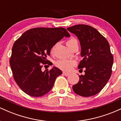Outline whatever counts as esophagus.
I'll return each mask as SVG.
<instances>
[{"label":"esophagus","mask_w":121,"mask_h":121,"mask_svg":"<svg viewBox=\"0 0 121 121\" xmlns=\"http://www.w3.org/2000/svg\"><path fill=\"white\" fill-rule=\"evenodd\" d=\"M63 74L65 75V76H69V73H66V72H63Z\"/></svg>","instance_id":"obj_1"}]
</instances>
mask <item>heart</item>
<instances>
[{"label":"heart","mask_w":121,"mask_h":121,"mask_svg":"<svg viewBox=\"0 0 121 121\" xmlns=\"http://www.w3.org/2000/svg\"><path fill=\"white\" fill-rule=\"evenodd\" d=\"M77 41V40L74 37H72L69 40H68L66 42V45L68 47H69L70 45L74 41ZM55 49V47L52 49L51 52L53 53L54 52V50ZM76 65V62L74 60H60L56 62V65L57 67L61 69L64 71H70L71 69L73 68V66Z\"/></svg>","instance_id":"b5f03b06"}]
</instances>
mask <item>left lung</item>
I'll return each mask as SVG.
<instances>
[{"mask_svg": "<svg viewBox=\"0 0 121 121\" xmlns=\"http://www.w3.org/2000/svg\"><path fill=\"white\" fill-rule=\"evenodd\" d=\"M78 37L83 59L78 68L85 74L72 87L76 94L91 97L100 91L106 85L112 73L113 56L108 40L96 29L85 24H78L67 28Z\"/></svg>", "mask_w": 121, "mask_h": 121, "instance_id": "left-lung-1", "label": "left lung"}]
</instances>
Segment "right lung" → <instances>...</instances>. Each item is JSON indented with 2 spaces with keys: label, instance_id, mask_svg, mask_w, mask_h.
<instances>
[{
  "label": "right lung",
  "instance_id": "right-lung-1",
  "mask_svg": "<svg viewBox=\"0 0 121 121\" xmlns=\"http://www.w3.org/2000/svg\"><path fill=\"white\" fill-rule=\"evenodd\" d=\"M64 36L70 35L64 28H35L25 32L15 41L9 64L16 84L28 95H45L52 88L57 77L62 74L61 70L55 66L44 72L41 68L43 64L49 65L47 56Z\"/></svg>",
  "mask_w": 121,
  "mask_h": 121
}]
</instances>
